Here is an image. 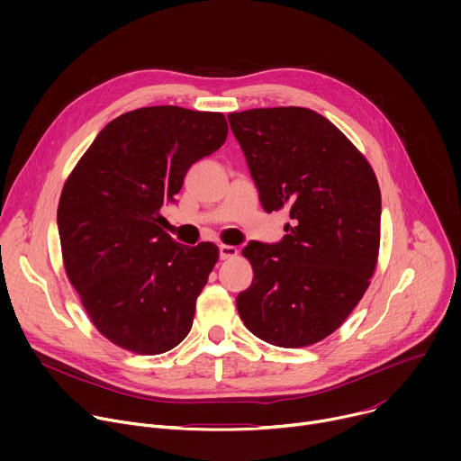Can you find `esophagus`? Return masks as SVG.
<instances>
[{
  "label": "esophagus",
  "instance_id": "esophagus-1",
  "mask_svg": "<svg viewBox=\"0 0 461 461\" xmlns=\"http://www.w3.org/2000/svg\"><path fill=\"white\" fill-rule=\"evenodd\" d=\"M237 253H239V249L235 246H228V244H221L219 246V255H221L222 260L233 258V257H237Z\"/></svg>",
  "mask_w": 461,
  "mask_h": 461
}]
</instances>
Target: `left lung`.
<instances>
[{
	"label": "left lung",
	"mask_w": 461,
	"mask_h": 461,
	"mask_svg": "<svg viewBox=\"0 0 461 461\" xmlns=\"http://www.w3.org/2000/svg\"><path fill=\"white\" fill-rule=\"evenodd\" d=\"M265 212L288 210L276 244L242 255L253 281L237 295L248 330L283 348L336 332L368 288L379 253L381 193L366 158L322 114L268 107L228 114Z\"/></svg>",
	"instance_id": "1"
}]
</instances>
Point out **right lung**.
I'll use <instances>...</instances> for the list:
<instances>
[{
    "mask_svg": "<svg viewBox=\"0 0 461 461\" xmlns=\"http://www.w3.org/2000/svg\"><path fill=\"white\" fill-rule=\"evenodd\" d=\"M228 137L222 113L142 107L109 122L65 180L58 204L63 267L98 332L157 356L189 334L196 297L219 258L162 228L187 169Z\"/></svg>",
    "mask_w": 461,
    "mask_h": 461,
    "instance_id": "obj_1",
    "label": "right lung"
}]
</instances>
